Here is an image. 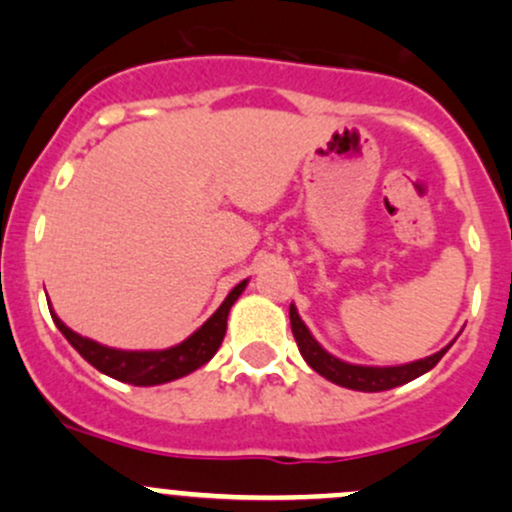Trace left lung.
I'll return each instance as SVG.
<instances>
[{"label": "left lung", "mask_w": 512, "mask_h": 512, "mask_svg": "<svg viewBox=\"0 0 512 512\" xmlns=\"http://www.w3.org/2000/svg\"><path fill=\"white\" fill-rule=\"evenodd\" d=\"M291 328H293L295 342H298L300 355H303V360L308 362L315 372L323 374V377L330 379L333 384H340V387H347V389H357V392H384V389H392V387H399V384L412 382V379L421 377L424 372H429L451 347V345L444 347V350L436 352V355L409 362V365L365 367V365H350V362H342L330 355V352H325L323 347L318 345V340L310 335V330L305 328V323L300 320L295 305H291Z\"/></svg>", "instance_id": "8db88e82"}]
</instances>
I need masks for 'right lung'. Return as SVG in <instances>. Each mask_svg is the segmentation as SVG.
Wrapping results in <instances>:
<instances>
[{
    "label": "right lung",
    "mask_w": 512,
    "mask_h": 512,
    "mask_svg": "<svg viewBox=\"0 0 512 512\" xmlns=\"http://www.w3.org/2000/svg\"><path fill=\"white\" fill-rule=\"evenodd\" d=\"M244 288L246 281H241L234 291L226 295L217 313L197 333L189 335L187 340L170 347V350H115V347H105L100 342L73 333L71 328H66L56 318V313H51V318H54L56 328L61 330L63 337L76 347L78 355L91 362L98 372L108 374L118 382L135 384V387H152V384H165L184 377V374L199 370V367L212 360L226 335V318H229L231 305L236 303Z\"/></svg>",
    "instance_id": "right-lung-1"
}]
</instances>
